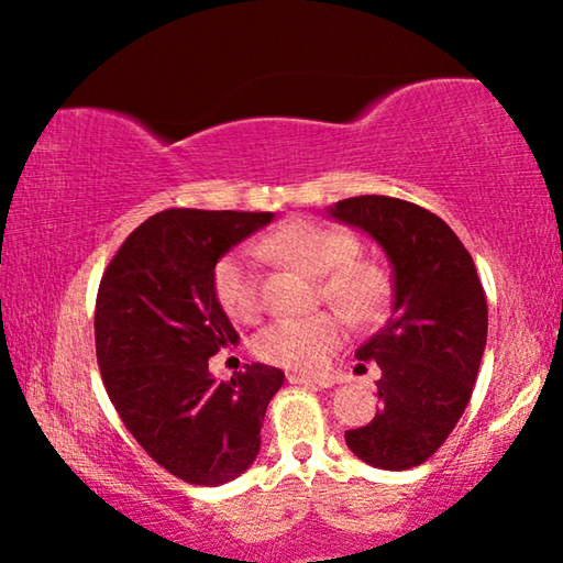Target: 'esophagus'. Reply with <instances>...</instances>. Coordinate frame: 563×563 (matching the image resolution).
<instances>
[{
	"instance_id": "esophagus-1",
	"label": "esophagus",
	"mask_w": 563,
	"mask_h": 563,
	"mask_svg": "<svg viewBox=\"0 0 563 563\" xmlns=\"http://www.w3.org/2000/svg\"><path fill=\"white\" fill-rule=\"evenodd\" d=\"M289 384H307V387H318V389H330L335 384L333 376H307V374H297L291 372L287 374Z\"/></svg>"
}]
</instances>
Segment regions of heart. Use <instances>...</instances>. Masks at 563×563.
<instances>
[{"instance_id": "obj_1", "label": "heart", "mask_w": 563, "mask_h": 563, "mask_svg": "<svg viewBox=\"0 0 563 563\" xmlns=\"http://www.w3.org/2000/svg\"><path fill=\"white\" fill-rule=\"evenodd\" d=\"M264 256L295 264L322 276L320 291L353 322H374L387 310L391 282L376 261L356 258L358 241L351 233L314 220H291L258 243ZM253 245L225 253L214 266V295L233 320H253L261 310V256ZM345 325L335 312L312 318H284L266 325L253 349L268 364L318 372L343 343Z\"/></svg>"}]
</instances>
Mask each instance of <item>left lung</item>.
I'll list each match as a JSON object with an SVG mask.
<instances>
[{"label": "left lung", "mask_w": 563, "mask_h": 563, "mask_svg": "<svg viewBox=\"0 0 563 563\" xmlns=\"http://www.w3.org/2000/svg\"><path fill=\"white\" fill-rule=\"evenodd\" d=\"M366 233L391 266V314L358 345L382 368V410L345 443L368 466L402 472L441 449L472 399L487 345V297L459 235L426 207L364 195L325 210Z\"/></svg>", "instance_id": "obj_1"}]
</instances>
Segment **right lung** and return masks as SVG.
Listing matches in <instances>:
<instances>
[{
  "label": "right lung",
  "instance_id": "add662e5",
  "mask_svg": "<svg viewBox=\"0 0 563 563\" xmlns=\"http://www.w3.org/2000/svg\"><path fill=\"white\" fill-rule=\"evenodd\" d=\"M274 212L166 210L128 235L99 284L95 338L114 410L145 453L189 484L220 487L258 456L284 372L245 364L230 382L214 353L241 335L214 295V266Z\"/></svg>",
  "mask_w": 563,
  "mask_h": 563
}]
</instances>
